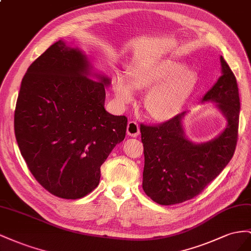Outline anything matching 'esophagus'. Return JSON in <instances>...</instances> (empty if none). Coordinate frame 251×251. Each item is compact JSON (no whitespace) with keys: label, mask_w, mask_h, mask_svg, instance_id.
Instances as JSON below:
<instances>
[{"label":"esophagus","mask_w":251,"mask_h":251,"mask_svg":"<svg viewBox=\"0 0 251 251\" xmlns=\"http://www.w3.org/2000/svg\"><path fill=\"white\" fill-rule=\"evenodd\" d=\"M140 133V127L137 122L130 121L128 122L127 125V134L130 135L132 138H137Z\"/></svg>","instance_id":"34e87169"}]
</instances>
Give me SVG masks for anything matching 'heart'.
Masks as SVG:
<instances>
[{
  "label": "heart",
  "instance_id": "obj_1",
  "mask_svg": "<svg viewBox=\"0 0 251 251\" xmlns=\"http://www.w3.org/2000/svg\"><path fill=\"white\" fill-rule=\"evenodd\" d=\"M129 78L118 75L113 92L119 104L126 105L134 97V89L148 91L144 99L147 116L156 122H166L180 112L196 89L199 74L174 59H153L141 62L129 70Z\"/></svg>",
  "mask_w": 251,
  "mask_h": 251
}]
</instances>
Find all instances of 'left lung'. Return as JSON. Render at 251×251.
Returning <instances> with one entry per match:
<instances>
[{"label": "left lung", "instance_id": "obj_1", "mask_svg": "<svg viewBox=\"0 0 251 251\" xmlns=\"http://www.w3.org/2000/svg\"><path fill=\"white\" fill-rule=\"evenodd\" d=\"M220 61L222 75L202 99V103H216L227 121L217 138L200 144L188 140L182 123L186 111L161 125H141L145 156L143 189L157 204L175 205L197 197L233 155L239 129V88L222 55Z\"/></svg>", "mask_w": 251, "mask_h": 251}]
</instances>
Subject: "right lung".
Instances as JSON below:
<instances>
[{
    "label": "right lung",
    "instance_id": "obj_1",
    "mask_svg": "<svg viewBox=\"0 0 251 251\" xmlns=\"http://www.w3.org/2000/svg\"><path fill=\"white\" fill-rule=\"evenodd\" d=\"M110 78L62 40L35 60L21 84L14 133L30 173L53 196L75 200L99 185L101 165L124 140L125 116L104 108Z\"/></svg>",
    "mask_w": 251,
    "mask_h": 251
}]
</instances>
